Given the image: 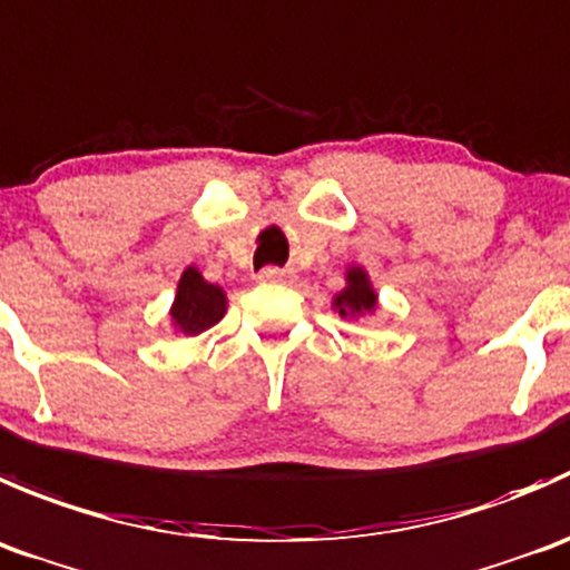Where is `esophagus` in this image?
<instances>
[{
	"label": "esophagus",
	"mask_w": 570,
	"mask_h": 570,
	"mask_svg": "<svg viewBox=\"0 0 570 570\" xmlns=\"http://www.w3.org/2000/svg\"><path fill=\"white\" fill-rule=\"evenodd\" d=\"M257 279H261V283H287V279H291V274L279 272V268H274V266H268V268H263L261 274H257Z\"/></svg>",
	"instance_id": "esophagus-1"
}]
</instances>
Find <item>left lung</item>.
Masks as SVG:
<instances>
[{"mask_svg": "<svg viewBox=\"0 0 570 570\" xmlns=\"http://www.w3.org/2000/svg\"><path fill=\"white\" fill-rule=\"evenodd\" d=\"M332 309L341 318H357V315L374 313L376 309V291L371 285L368 272L363 266H348L346 268V287L335 293L332 298Z\"/></svg>", "mask_w": 570, "mask_h": 570, "instance_id": "1", "label": "left lung"}]
</instances>
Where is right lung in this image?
I'll use <instances>...</instances> for the list:
<instances>
[{"label": "right lung", "mask_w": 570, "mask_h": 570, "mask_svg": "<svg viewBox=\"0 0 570 570\" xmlns=\"http://www.w3.org/2000/svg\"><path fill=\"white\" fill-rule=\"evenodd\" d=\"M227 313V293L224 287L207 283L196 266H188L179 277L177 296H174L171 326L179 335H202L205 330L216 326Z\"/></svg>", "instance_id": "obj_1"}]
</instances>
